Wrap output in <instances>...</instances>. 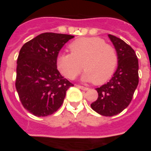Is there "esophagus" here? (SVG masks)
Here are the masks:
<instances>
[{
	"label": "esophagus",
	"mask_w": 151,
	"mask_h": 151,
	"mask_svg": "<svg viewBox=\"0 0 151 151\" xmlns=\"http://www.w3.org/2000/svg\"><path fill=\"white\" fill-rule=\"evenodd\" d=\"M78 87L80 89H82V91H87L88 90V87H86V86H80V85H78Z\"/></svg>",
	"instance_id": "1"
}]
</instances>
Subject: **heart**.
I'll return each mask as SVG.
<instances>
[{"label":"heart","mask_w":151,"mask_h":151,"mask_svg":"<svg viewBox=\"0 0 151 151\" xmlns=\"http://www.w3.org/2000/svg\"><path fill=\"white\" fill-rule=\"evenodd\" d=\"M71 52H60L56 56V67L61 74L73 79L82 70V79L100 85L113 75L118 64V55L113 46L99 37L80 38L69 44Z\"/></svg>","instance_id":"1"}]
</instances>
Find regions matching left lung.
I'll use <instances>...</instances> for the list:
<instances>
[{"mask_svg":"<svg viewBox=\"0 0 151 151\" xmlns=\"http://www.w3.org/2000/svg\"><path fill=\"white\" fill-rule=\"evenodd\" d=\"M108 37L118 55V66L111 80L96 88L99 97L91 104L97 113L112 116L129 105L138 85V60L134 50L124 41L111 35Z\"/></svg>","mask_w":151,"mask_h":151,"instance_id":"1","label":"left lung"}]
</instances>
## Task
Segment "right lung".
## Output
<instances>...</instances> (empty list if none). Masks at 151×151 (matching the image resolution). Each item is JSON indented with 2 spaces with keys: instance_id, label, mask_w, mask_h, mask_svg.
I'll return each mask as SVG.
<instances>
[{
  "instance_id": "right-lung-1",
  "label": "right lung",
  "mask_w": 151,
  "mask_h": 151,
  "mask_svg": "<svg viewBox=\"0 0 151 151\" xmlns=\"http://www.w3.org/2000/svg\"><path fill=\"white\" fill-rule=\"evenodd\" d=\"M74 36L47 32L22 47L17 60L15 86L22 104L35 116H47L62 105L73 86L56 67L60 50Z\"/></svg>"
}]
</instances>
